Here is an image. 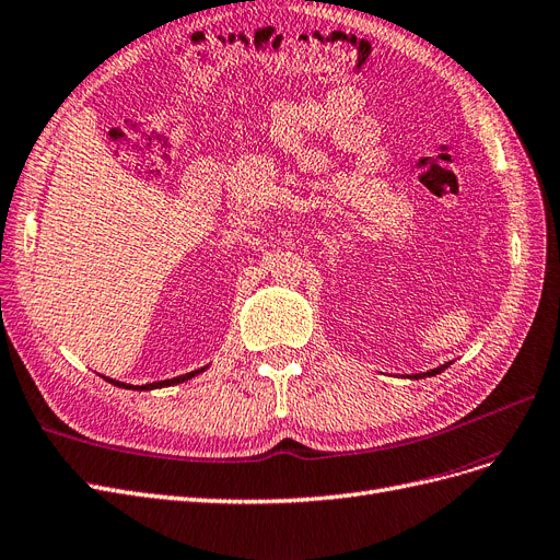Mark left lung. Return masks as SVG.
Instances as JSON below:
<instances>
[{
	"label": "left lung",
	"instance_id": "8db88e82",
	"mask_svg": "<svg viewBox=\"0 0 560 560\" xmlns=\"http://www.w3.org/2000/svg\"><path fill=\"white\" fill-rule=\"evenodd\" d=\"M451 363H446V365H440V368H435V370H428V372H423V374H411V378H423V376H435V374H440V372H444L446 368H448Z\"/></svg>",
	"mask_w": 560,
	"mask_h": 560
}]
</instances>
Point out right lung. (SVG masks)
I'll return each mask as SVG.
<instances>
[{
  "label": "right lung",
  "instance_id": "1",
  "mask_svg": "<svg viewBox=\"0 0 560 560\" xmlns=\"http://www.w3.org/2000/svg\"><path fill=\"white\" fill-rule=\"evenodd\" d=\"M207 368H200V370H192V372H188V374H182V376H174V378H165V382H153V384H143V386H132V384H122V382H116V378H109V376H104L106 382L109 384H114V386H118V388H132V390H153V388H165V386H174V384H184V382H188V378H192V376H197L200 372H205Z\"/></svg>",
  "mask_w": 560,
  "mask_h": 560
}]
</instances>
